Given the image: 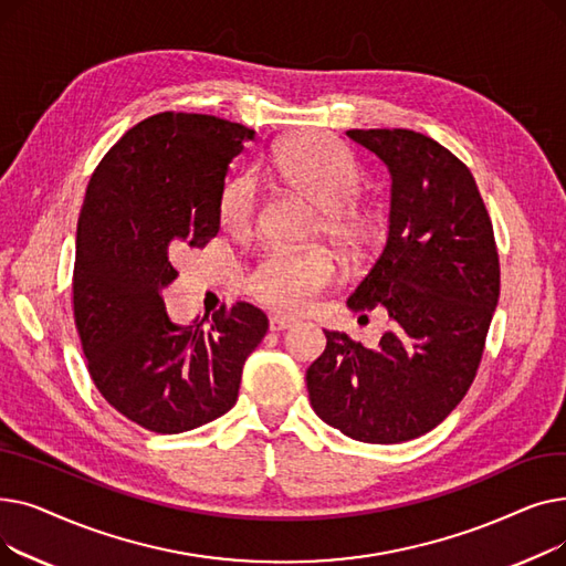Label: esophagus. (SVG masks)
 Instances as JSON below:
<instances>
[{
    "instance_id": "esophagus-1",
    "label": "esophagus",
    "mask_w": 566,
    "mask_h": 566,
    "mask_svg": "<svg viewBox=\"0 0 566 566\" xmlns=\"http://www.w3.org/2000/svg\"><path fill=\"white\" fill-rule=\"evenodd\" d=\"M271 331L273 333H280V331H286V328H291V325L295 323L293 318H289V316H280V314H275V316H271Z\"/></svg>"
}]
</instances>
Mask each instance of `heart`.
Listing matches in <instances>:
<instances>
[{
    "mask_svg": "<svg viewBox=\"0 0 566 566\" xmlns=\"http://www.w3.org/2000/svg\"><path fill=\"white\" fill-rule=\"evenodd\" d=\"M263 169L289 192L321 208L318 235L346 252L365 250L374 238V220L355 201L363 176L344 148L325 135L307 133L280 144ZM220 222L231 235L252 233L256 222V188L250 176H235L220 195ZM339 275L337 259L325 250L268 252L248 277L254 298L271 310L305 312Z\"/></svg>",
    "mask_w": 566,
    "mask_h": 566,
    "instance_id": "1",
    "label": "heart"
}]
</instances>
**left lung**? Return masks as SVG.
<instances>
[{"mask_svg": "<svg viewBox=\"0 0 566 566\" xmlns=\"http://www.w3.org/2000/svg\"><path fill=\"white\" fill-rule=\"evenodd\" d=\"M346 135L392 181L388 243L346 305L388 312L390 331L376 348L325 331L307 390L325 424L392 444L431 431L465 397L497 305L500 261L478 184L452 151L406 128Z\"/></svg>", "mask_w": 566, "mask_h": 566, "instance_id": "obj_1", "label": "left lung"}]
</instances>
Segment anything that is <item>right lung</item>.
<instances>
[{"label": "right lung", "instance_id": "add662e5", "mask_svg": "<svg viewBox=\"0 0 566 566\" xmlns=\"http://www.w3.org/2000/svg\"><path fill=\"white\" fill-rule=\"evenodd\" d=\"M254 130L211 114L160 112L118 139L88 181L77 222L73 314L86 369L105 401L156 433H181L238 399L268 316L235 303L211 325L169 318L174 256L220 231L231 160Z\"/></svg>", "mask_w": 566, "mask_h": 566}]
</instances>
